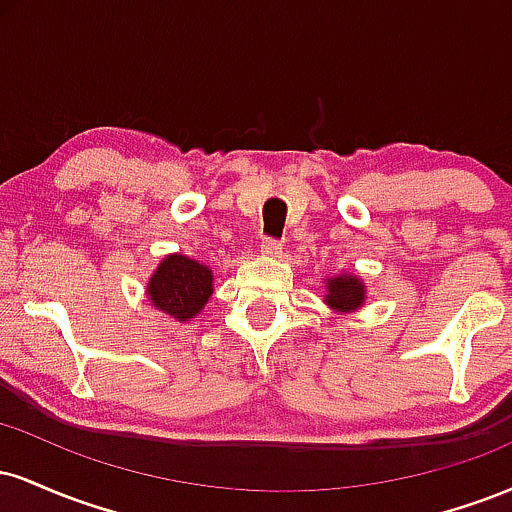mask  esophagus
I'll return each instance as SVG.
<instances>
[{"label": "esophagus", "instance_id": "esophagus-1", "mask_svg": "<svg viewBox=\"0 0 512 512\" xmlns=\"http://www.w3.org/2000/svg\"><path fill=\"white\" fill-rule=\"evenodd\" d=\"M260 252L264 257H279L281 255V243H279V240L264 238L262 245H260Z\"/></svg>", "mask_w": 512, "mask_h": 512}]
</instances>
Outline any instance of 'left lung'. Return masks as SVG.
I'll use <instances>...</instances> for the list:
<instances>
[{
	"label": "left lung",
	"instance_id": "1",
	"mask_svg": "<svg viewBox=\"0 0 512 512\" xmlns=\"http://www.w3.org/2000/svg\"><path fill=\"white\" fill-rule=\"evenodd\" d=\"M366 284L354 272H339L325 279V303L334 313H356L366 305Z\"/></svg>",
	"mask_w": 512,
	"mask_h": 512
}]
</instances>
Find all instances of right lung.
<instances>
[{
    "label": "right lung",
    "instance_id": "add662e5",
    "mask_svg": "<svg viewBox=\"0 0 512 512\" xmlns=\"http://www.w3.org/2000/svg\"><path fill=\"white\" fill-rule=\"evenodd\" d=\"M214 293V272L207 264L192 257L166 255L146 284V298L151 305L175 322H190L204 310V305Z\"/></svg>",
    "mask_w": 512,
    "mask_h": 512
}]
</instances>
